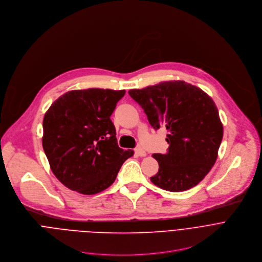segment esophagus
<instances>
[{
    "label": "esophagus",
    "instance_id": "1",
    "mask_svg": "<svg viewBox=\"0 0 262 262\" xmlns=\"http://www.w3.org/2000/svg\"><path fill=\"white\" fill-rule=\"evenodd\" d=\"M134 152H135L136 156H139V157H144V156L146 155L145 151H144L141 147H136V148L134 149Z\"/></svg>",
    "mask_w": 262,
    "mask_h": 262
}]
</instances>
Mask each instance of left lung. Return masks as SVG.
<instances>
[{
	"instance_id": "8db88e82",
	"label": "left lung",
	"mask_w": 262,
	"mask_h": 262,
	"mask_svg": "<svg viewBox=\"0 0 262 262\" xmlns=\"http://www.w3.org/2000/svg\"><path fill=\"white\" fill-rule=\"evenodd\" d=\"M149 125L166 128V154H154L159 170L150 181L170 192L195 187L214 166L223 137V126L212 98L185 81H165L130 90Z\"/></svg>"
}]
</instances>
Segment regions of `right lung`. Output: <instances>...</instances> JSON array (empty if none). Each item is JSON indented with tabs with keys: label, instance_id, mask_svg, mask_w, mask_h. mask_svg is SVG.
<instances>
[{
	"label": "right lung",
	"instance_id": "add662e5",
	"mask_svg": "<svg viewBox=\"0 0 262 262\" xmlns=\"http://www.w3.org/2000/svg\"><path fill=\"white\" fill-rule=\"evenodd\" d=\"M125 91L75 90L52 103L43 119L42 145L50 168L67 188L85 195L108 188L132 149L118 145L111 120Z\"/></svg>",
	"mask_w": 262,
	"mask_h": 262
}]
</instances>
